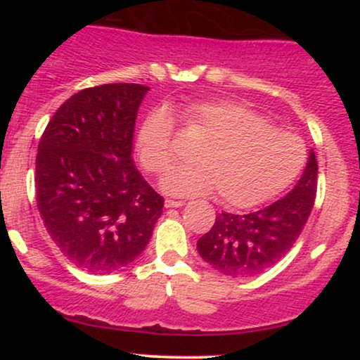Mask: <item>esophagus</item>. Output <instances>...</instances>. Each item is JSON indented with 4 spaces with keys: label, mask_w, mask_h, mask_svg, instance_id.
<instances>
[{
    "label": "esophagus",
    "mask_w": 360,
    "mask_h": 360,
    "mask_svg": "<svg viewBox=\"0 0 360 360\" xmlns=\"http://www.w3.org/2000/svg\"><path fill=\"white\" fill-rule=\"evenodd\" d=\"M166 208H181L184 205V201H177V200H166L164 201Z\"/></svg>",
    "instance_id": "obj_1"
}]
</instances>
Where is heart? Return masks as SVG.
I'll list each match as a JSON object with an SVG mask.
<instances>
[{
  "instance_id": "1",
  "label": "heart",
  "mask_w": 360,
  "mask_h": 360,
  "mask_svg": "<svg viewBox=\"0 0 360 360\" xmlns=\"http://www.w3.org/2000/svg\"><path fill=\"white\" fill-rule=\"evenodd\" d=\"M183 118L205 143L194 157L198 166L176 169L160 183L174 196L217 191L223 205L250 208L284 191L307 162V147L298 135L274 128L238 101L189 103ZM137 148L140 162L152 174H162L172 166V120L166 111H155L146 120Z\"/></svg>"
}]
</instances>
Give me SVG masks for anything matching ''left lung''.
<instances>
[{"label":"left lung","mask_w":360,"mask_h":360,"mask_svg":"<svg viewBox=\"0 0 360 360\" xmlns=\"http://www.w3.org/2000/svg\"><path fill=\"white\" fill-rule=\"evenodd\" d=\"M318 164L309 152L303 176L291 193L259 212H221L212 230L198 240V252L229 278H249L278 264L298 240L315 203Z\"/></svg>","instance_id":"obj_1"}]
</instances>
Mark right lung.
Masks as SVG:
<instances>
[{"instance_id": "1", "label": "right lung", "mask_w": 360, "mask_h": 360, "mask_svg": "<svg viewBox=\"0 0 360 360\" xmlns=\"http://www.w3.org/2000/svg\"><path fill=\"white\" fill-rule=\"evenodd\" d=\"M142 84L72 94L45 128L35 160L37 206L62 254L82 271L110 274L142 254L164 200L131 159Z\"/></svg>"}]
</instances>
